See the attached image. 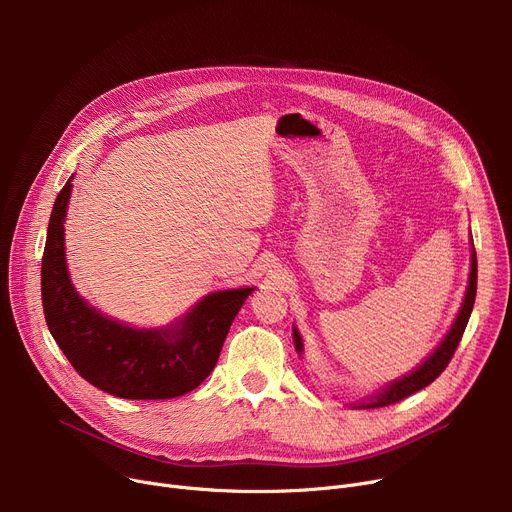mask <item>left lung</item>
<instances>
[{
	"label": "left lung",
	"instance_id": "left-lung-1",
	"mask_svg": "<svg viewBox=\"0 0 512 512\" xmlns=\"http://www.w3.org/2000/svg\"><path fill=\"white\" fill-rule=\"evenodd\" d=\"M475 290H477V255H475V247H473V238H471V270H469V284H467V292L463 297L461 309L456 313L450 330L446 332V336L442 338V342L434 348V353L429 355L425 361H421V365H417L411 373L402 375V378L390 382L388 386H384L380 392H375L371 396H367L361 402H353V407L357 409H378V407H388L394 405V402L407 398L415 392H419L421 388L432 384L438 375L446 369V365L450 363L456 346H459L463 332L467 328V321L471 317L473 311V303H475ZM292 340H294V348L297 353L303 355V338L301 332L297 330V326H292Z\"/></svg>",
	"mask_w": 512,
	"mask_h": 512
}]
</instances>
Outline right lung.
<instances>
[{"label": "right lung", "mask_w": 512, "mask_h": 512, "mask_svg": "<svg viewBox=\"0 0 512 512\" xmlns=\"http://www.w3.org/2000/svg\"><path fill=\"white\" fill-rule=\"evenodd\" d=\"M72 178L51 209L41 263V299L53 340L72 367L107 394L159 400L195 390L218 363L232 321L255 288L209 292L164 328H134L107 317L70 280L64 222Z\"/></svg>", "instance_id": "obj_1"}]
</instances>
